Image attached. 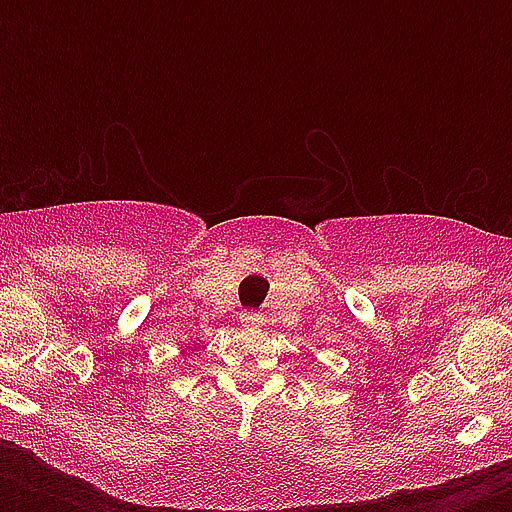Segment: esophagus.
<instances>
[{
	"label": "esophagus",
	"mask_w": 512,
	"mask_h": 512,
	"mask_svg": "<svg viewBox=\"0 0 512 512\" xmlns=\"http://www.w3.org/2000/svg\"><path fill=\"white\" fill-rule=\"evenodd\" d=\"M241 324H244L247 329H252V327H260V324H263V319H260L257 313H241Z\"/></svg>",
	"instance_id": "obj_1"
}]
</instances>
